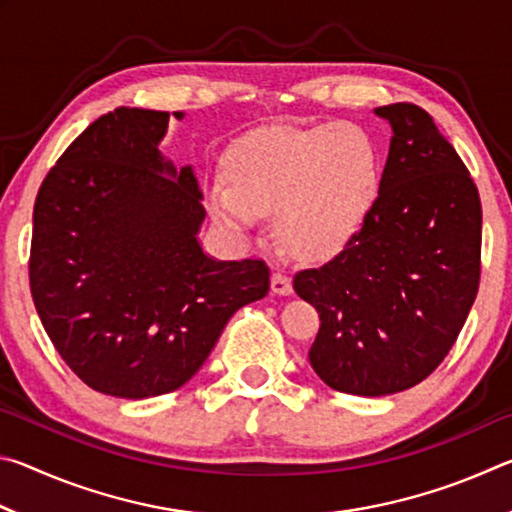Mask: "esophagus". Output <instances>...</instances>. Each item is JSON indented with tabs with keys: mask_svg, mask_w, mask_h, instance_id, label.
I'll return each instance as SVG.
<instances>
[{
	"mask_svg": "<svg viewBox=\"0 0 512 512\" xmlns=\"http://www.w3.org/2000/svg\"><path fill=\"white\" fill-rule=\"evenodd\" d=\"M271 289H273V293H277V296H289V293L293 291L291 277L277 268V271H273V277H271Z\"/></svg>",
	"mask_w": 512,
	"mask_h": 512,
	"instance_id": "1",
	"label": "esophagus"
}]
</instances>
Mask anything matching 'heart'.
Segmentation results:
<instances>
[{
  "label": "heart",
  "mask_w": 512,
  "mask_h": 512,
  "mask_svg": "<svg viewBox=\"0 0 512 512\" xmlns=\"http://www.w3.org/2000/svg\"><path fill=\"white\" fill-rule=\"evenodd\" d=\"M225 183L207 187L223 228L244 232L275 212L277 235L309 257L343 250L366 225L381 185V155L352 124L268 128L244 137L225 158Z\"/></svg>",
  "instance_id": "obj_1"
}]
</instances>
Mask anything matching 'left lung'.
<instances>
[{"label":"left lung","instance_id":"1","mask_svg":"<svg viewBox=\"0 0 512 512\" xmlns=\"http://www.w3.org/2000/svg\"><path fill=\"white\" fill-rule=\"evenodd\" d=\"M393 137L377 203L332 262L293 277L320 327L309 363L339 393L420 384L452 350L481 280V198L427 110H375Z\"/></svg>","mask_w":512,"mask_h":512}]
</instances>
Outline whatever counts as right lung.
Listing matches in <instances>:
<instances>
[{
    "label": "right lung",
    "mask_w": 512,
    "mask_h": 512,
    "mask_svg": "<svg viewBox=\"0 0 512 512\" xmlns=\"http://www.w3.org/2000/svg\"><path fill=\"white\" fill-rule=\"evenodd\" d=\"M167 124L162 110L101 115L33 205L29 287L42 327L83 384L126 400L192 379L232 314L271 287L264 259L203 255L196 176L158 151Z\"/></svg>",
    "instance_id": "add662e5"
}]
</instances>
